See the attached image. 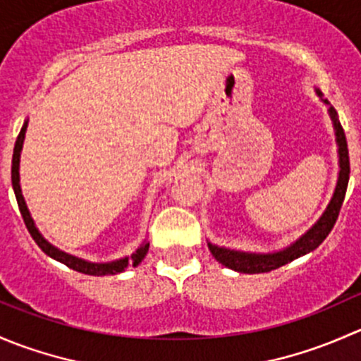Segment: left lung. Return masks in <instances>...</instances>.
Instances as JSON below:
<instances>
[{
    "instance_id": "1",
    "label": "left lung",
    "mask_w": 361,
    "mask_h": 361,
    "mask_svg": "<svg viewBox=\"0 0 361 361\" xmlns=\"http://www.w3.org/2000/svg\"><path fill=\"white\" fill-rule=\"evenodd\" d=\"M318 97L322 96L319 89H314ZM323 103L329 104V115L332 120L334 133H336V143H337V155H338V176L336 183V190H334L332 199L326 204L325 211L322 216L314 221L311 228L304 232L298 239H295L292 245L285 246L283 250L272 251V253H255V251H241V250H231L225 246L213 245L207 241V248L211 255L220 262L225 267L232 269L235 272H243V274H260V272L274 271V269L283 267V265L290 264L295 258H300L304 255L311 253L312 250L318 248L330 231L336 225V220L341 211L342 202H344L345 188H348L349 181V154H348V143H345L344 129H342L341 122H338L337 111L326 99H322Z\"/></svg>"
}]
</instances>
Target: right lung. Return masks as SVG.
<instances>
[{"instance_id":"1","label":"right lung","mask_w":361,"mask_h":361,"mask_svg":"<svg viewBox=\"0 0 361 361\" xmlns=\"http://www.w3.org/2000/svg\"><path fill=\"white\" fill-rule=\"evenodd\" d=\"M27 122L29 120H24V126L20 129L19 137L16 141V148H13V157H12V187L13 192H16V197H17V204H19V209L20 214L24 218V224L27 227L29 234L31 238L35 239L36 245L42 248L43 253L49 255L50 258L54 260L61 262V264L68 265L69 269L76 272H82V274H89V276H106V274H118V272H123L127 269V265H140L141 260L147 257L148 248H150V243L143 241L136 250L133 251L130 257H122V258H116V260H110V262H90L85 260V258H80L75 257V255H69L66 251L56 248L54 245H50L45 238L42 235V232L38 231L36 227L35 220H32L31 213L27 209V204L24 201V195H23V188H20V154H23V147H24V137H25V130H27Z\"/></svg>"}]
</instances>
